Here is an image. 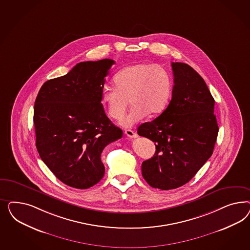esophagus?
Wrapping results in <instances>:
<instances>
[{
    "label": "esophagus",
    "instance_id": "34e87169",
    "mask_svg": "<svg viewBox=\"0 0 250 250\" xmlns=\"http://www.w3.org/2000/svg\"><path fill=\"white\" fill-rule=\"evenodd\" d=\"M125 134L128 136V137H130V138H136V136H137L136 133H135L133 130H130V129L125 130Z\"/></svg>",
    "mask_w": 250,
    "mask_h": 250
}]
</instances>
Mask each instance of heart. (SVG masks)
Masks as SVG:
<instances>
[{
  "mask_svg": "<svg viewBox=\"0 0 250 250\" xmlns=\"http://www.w3.org/2000/svg\"><path fill=\"white\" fill-rule=\"evenodd\" d=\"M115 87H104L101 103L108 116L121 120L126 108L133 104L122 120L124 127H132L147 114H162L169 103L172 80L166 68L155 63H136L121 69L114 77Z\"/></svg>",
  "mask_w": 250,
  "mask_h": 250,
  "instance_id": "obj_1",
  "label": "heart"
}]
</instances>
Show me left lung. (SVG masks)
I'll use <instances>...</instances> for the list:
<instances>
[{"label":"left lung","instance_id":"left-lung-1","mask_svg":"<svg viewBox=\"0 0 250 250\" xmlns=\"http://www.w3.org/2000/svg\"><path fill=\"white\" fill-rule=\"evenodd\" d=\"M174 86L166 110L137 128L155 142L156 152L142 163L153 188L172 189L189 182L212 156L218 135L214 99L204 79L188 64L172 62Z\"/></svg>","mask_w":250,"mask_h":250}]
</instances>
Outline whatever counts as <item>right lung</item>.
<instances>
[{
  "mask_svg": "<svg viewBox=\"0 0 250 250\" xmlns=\"http://www.w3.org/2000/svg\"><path fill=\"white\" fill-rule=\"evenodd\" d=\"M113 60L80 62L42 85L35 102L36 146L41 159L68 186L88 189L105 168L101 154L122 129L106 116L101 95Z\"/></svg>",
  "mask_w": 250,
  "mask_h": 250,
  "instance_id": "add662e5",
  "label": "right lung"
}]
</instances>
